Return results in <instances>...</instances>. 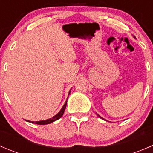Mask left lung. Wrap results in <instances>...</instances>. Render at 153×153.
<instances>
[{"label":"left lung","instance_id":"1","mask_svg":"<svg viewBox=\"0 0 153 153\" xmlns=\"http://www.w3.org/2000/svg\"><path fill=\"white\" fill-rule=\"evenodd\" d=\"M98 117H100V118H102V119H103V118H101V117L100 116V115H98Z\"/></svg>","mask_w":153,"mask_h":153}]
</instances>
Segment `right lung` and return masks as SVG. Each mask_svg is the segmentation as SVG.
<instances>
[{
    "label": "right lung",
    "mask_w": 153,
    "mask_h": 153,
    "mask_svg": "<svg viewBox=\"0 0 153 153\" xmlns=\"http://www.w3.org/2000/svg\"><path fill=\"white\" fill-rule=\"evenodd\" d=\"M69 93H70V92H69ZM67 101H66L65 104H64V105L63 106V107L61 108V109L60 110V112H58L57 115H55V116L52 117V118H49V119H47V120H45V121H29V122L30 123H34V124H40V125H43V124H50V123H52L54 122V121H57L58 119H59L60 118H61V116L63 115V114H64V110H65L66 109V106H67Z\"/></svg>",
    "instance_id": "obj_1"
}]
</instances>
